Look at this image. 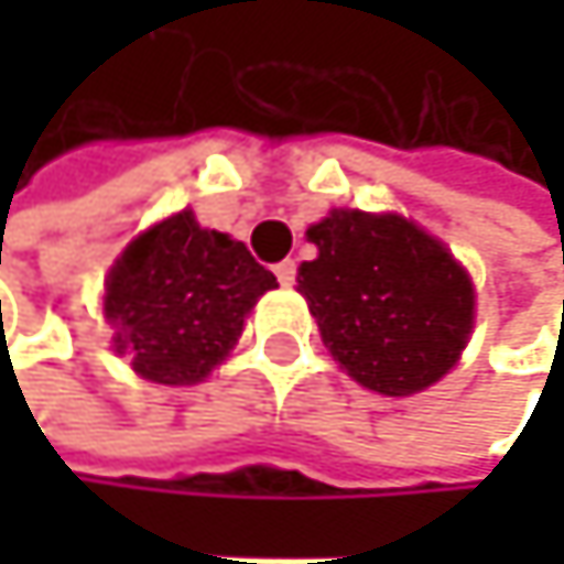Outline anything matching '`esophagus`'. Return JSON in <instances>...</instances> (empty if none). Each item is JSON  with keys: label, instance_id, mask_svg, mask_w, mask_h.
Here are the masks:
<instances>
[{"label": "esophagus", "instance_id": "34e87169", "mask_svg": "<svg viewBox=\"0 0 564 564\" xmlns=\"http://www.w3.org/2000/svg\"><path fill=\"white\" fill-rule=\"evenodd\" d=\"M273 273H276L280 284L291 288V284H294V276H297V263H294V260H280V263L273 267Z\"/></svg>", "mask_w": 564, "mask_h": 564}]
</instances>
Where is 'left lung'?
<instances>
[{
    "mask_svg": "<svg viewBox=\"0 0 564 564\" xmlns=\"http://www.w3.org/2000/svg\"><path fill=\"white\" fill-rule=\"evenodd\" d=\"M317 257L297 291L345 372L372 392L440 382L474 332V284L453 253L395 213L332 209L307 229Z\"/></svg>",
    "mask_w": 564,
    "mask_h": 564,
    "instance_id": "obj_1",
    "label": "left lung"
}]
</instances>
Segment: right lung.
<instances>
[{"label": "right lung", "instance_id": "add662e5", "mask_svg": "<svg viewBox=\"0 0 564 564\" xmlns=\"http://www.w3.org/2000/svg\"><path fill=\"white\" fill-rule=\"evenodd\" d=\"M276 288L240 240L203 229L188 209L144 229L115 260L104 317L115 351L159 386L203 382L240 341L253 304Z\"/></svg>", "mask_w": 564, "mask_h": 564}]
</instances>
